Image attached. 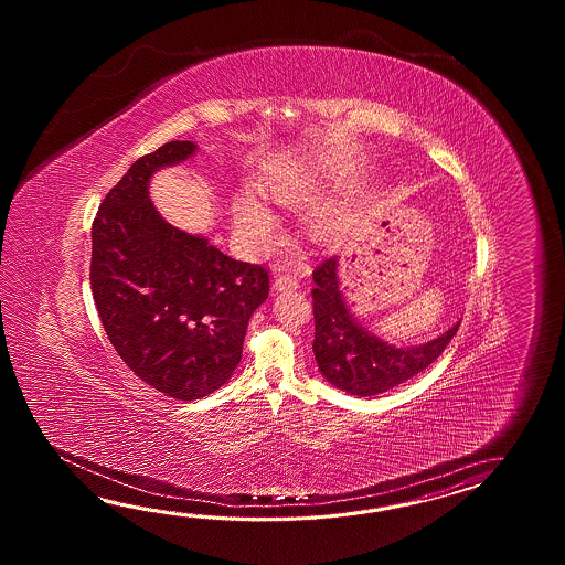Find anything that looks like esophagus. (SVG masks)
<instances>
[{"label": "esophagus", "instance_id": "esophagus-1", "mask_svg": "<svg viewBox=\"0 0 565 565\" xmlns=\"http://www.w3.org/2000/svg\"><path fill=\"white\" fill-rule=\"evenodd\" d=\"M297 287H299V282H297V278L292 277V275H278V277H275V282H273V290L275 292L295 290Z\"/></svg>", "mask_w": 565, "mask_h": 565}]
</instances>
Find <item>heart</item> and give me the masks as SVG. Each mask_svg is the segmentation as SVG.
<instances>
[{"label":"heart","instance_id":"obj_1","mask_svg":"<svg viewBox=\"0 0 565 565\" xmlns=\"http://www.w3.org/2000/svg\"><path fill=\"white\" fill-rule=\"evenodd\" d=\"M321 192V183L307 173H287L278 180L270 181L266 185V193L280 205L287 207H299V205L309 204ZM234 222L244 236L250 238H265L266 234L273 228V216L250 193H241L234 200ZM307 230L312 242L317 244H327L335 241L339 230H341V220L337 216L335 210L324 207L312 212Z\"/></svg>","mask_w":565,"mask_h":565}]
</instances>
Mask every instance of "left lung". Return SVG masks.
Returning a JSON list of instances; mask_svg holds the SVG:
<instances>
[{"instance_id":"8db88e82","label":"left lung","mask_w":565,"mask_h":565,"mask_svg":"<svg viewBox=\"0 0 565 565\" xmlns=\"http://www.w3.org/2000/svg\"><path fill=\"white\" fill-rule=\"evenodd\" d=\"M312 353L324 380L351 396H377L424 372L457 335L458 324L420 345H394L375 335L349 309L339 280V256L312 273Z\"/></svg>"}]
</instances>
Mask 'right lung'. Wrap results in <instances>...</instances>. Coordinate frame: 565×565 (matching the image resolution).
Returning <instances> with one entry per match:
<instances>
[{"mask_svg": "<svg viewBox=\"0 0 565 565\" xmlns=\"http://www.w3.org/2000/svg\"><path fill=\"white\" fill-rule=\"evenodd\" d=\"M195 151L193 141H171L132 163L98 207L90 263L96 311L120 360L163 396L185 402L228 382L248 321L268 297L263 266L171 226L151 202L157 171Z\"/></svg>", "mask_w": 565, "mask_h": 565, "instance_id": "add662e5", "label": "right lung"}]
</instances>
